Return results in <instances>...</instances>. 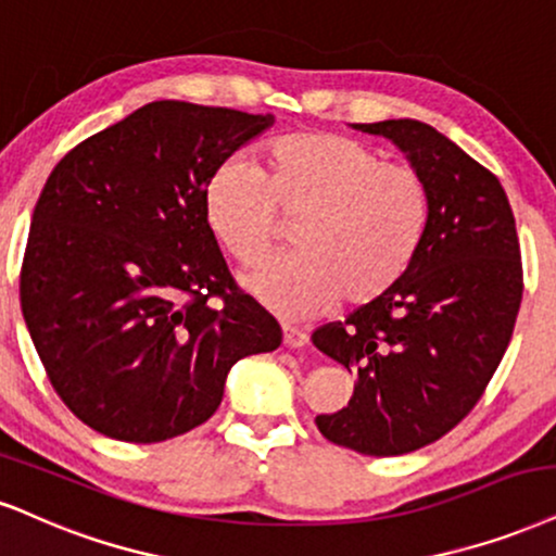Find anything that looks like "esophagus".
Wrapping results in <instances>:
<instances>
[{
  "mask_svg": "<svg viewBox=\"0 0 556 556\" xmlns=\"http://www.w3.org/2000/svg\"><path fill=\"white\" fill-rule=\"evenodd\" d=\"M306 342H309V334H306V330H301V327H293V325H283V345L286 348H304Z\"/></svg>",
  "mask_w": 556,
  "mask_h": 556,
  "instance_id": "34e87169",
  "label": "esophagus"
}]
</instances>
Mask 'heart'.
<instances>
[{
  "mask_svg": "<svg viewBox=\"0 0 556 556\" xmlns=\"http://www.w3.org/2000/svg\"><path fill=\"white\" fill-rule=\"evenodd\" d=\"M296 255L247 278L260 301L306 317L334 299L366 306L400 283L420 252L430 193L413 164L387 162L348 134L304 131L273 139L260 169L229 160L205 185V218L239 265L255 267L278 244L283 222Z\"/></svg>",
  "mask_w": 556,
  "mask_h": 556,
  "instance_id": "1",
  "label": "heart"
}]
</instances>
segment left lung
Masks as SVG:
<instances>
[{
    "label": "left lung",
    "mask_w": 556,
    "mask_h": 556,
    "mask_svg": "<svg viewBox=\"0 0 556 556\" xmlns=\"http://www.w3.org/2000/svg\"><path fill=\"white\" fill-rule=\"evenodd\" d=\"M387 136L425 177L430 222L392 291L312 342L355 376L345 407L317 415L327 441L366 456H402L467 417L497 371L523 299L516 218L488 167L428 123H355Z\"/></svg>",
    "instance_id": "obj_1"
}]
</instances>
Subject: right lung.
<instances>
[{"label":"right lung","instance_id":"right-lung-1","mask_svg":"<svg viewBox=\"0 0 556 556\" xmlns=\"http://www.w3.org/2000/svg\"><path fill=\"white\" fill-rule=\"evenodd\" d=\"M270 123L156 100L77 143L46 180L20 306L51 387L98 433H188L216 413L239 358L283 340L205 218V185Z\"/></svg>","mask_w":556,"mask_h":556}]
</instances>
